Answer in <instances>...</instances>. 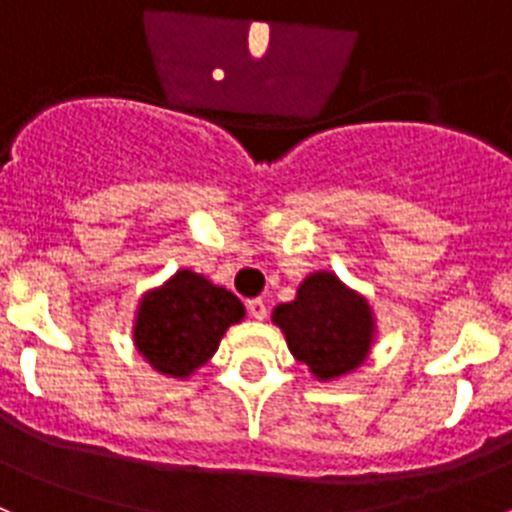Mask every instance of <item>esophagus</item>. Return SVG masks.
<instances>
[{
	"label": "esophagus",
	"instance_id": "34e87169",
	"mask_svg": "<svg viewBox=\"0 0 512 512\" xmlns=\"http://www.w3.org/2000/svg\"><path fill=\"white\" fill-rule=\"evenodd\" d=\"M248 312H251L253 320H264L266 318V302L261 297H253L248 300Z\"/></svg>",
	"mask_w": 512,
	"mask_h": 512
}]
</instances>
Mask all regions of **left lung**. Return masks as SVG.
<instances>
[{
    "mask_svg": "<svg viewBox=\"0 0 512 512\" xmlns=\"http://www.w3.org/2000/svg\"><path fill=\"white\" fill-rule=\"evenodd\" d=\"M271 320L282 328L292 356L320 382L356 372L377 330L369 302L333 271L310 274L297 287L295 300L274 307Z\"/></svg>",
    "mask_w": 512,
    "mask_h": 512,
    "instance_id": "obj_1",
    "label": "left lung"
}]
</instances>
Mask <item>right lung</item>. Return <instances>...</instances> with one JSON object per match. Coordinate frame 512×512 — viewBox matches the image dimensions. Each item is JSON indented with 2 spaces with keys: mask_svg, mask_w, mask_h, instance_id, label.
Here are the masks:
<instances>
[{
  "mask_svg": "<svg viewBox=\"0 0 512 512\" xmlns=\"http://www.w3.org/2000/svg\"><path fill=\"white\" fill-rule=\"evenodd\" d=\"M246 307L233 292L182 269L140 300L133 341L138 354L166 377L184 379L212 359L220 338L241 323Z\"/></svg>",
  "mask_w": 512,
  "mask_h": 512,
  "instance_id": "1",
  "label": "right lung"
}]
</instances>
